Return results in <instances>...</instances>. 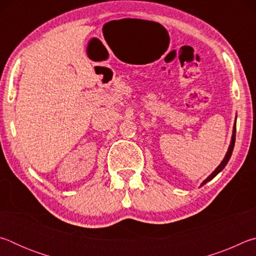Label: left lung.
Segmentation results:
<instances>
[{
    "instance_id": "8db88e82",
    "label": "left lung",
    "mask_w": 256,
    "mask_h": 256,
    "mask_svg": "<svg viewBox=\"0 0 256 256\" xmlns=\"http://www.w3.org/2000/svg\"><path fill=\"white\" fill-rule=\"evenodd\" d=\"M236 120H237V116H236ZM235 140H236V120L235 123H234V128H232V140H230V144L228 146V150H227V154L224 156V158L222 159V162H220V164L218 167L216 168V170L211 172V175H209L206 177V178L202 182L201 186H203L204 184H206L208 182H210L211 180H214V177L219 174L220 172H222L224 167H226V164H228L229 159L232 157V150H234V146H235Z\"/></svg>"
}]
</instances>
